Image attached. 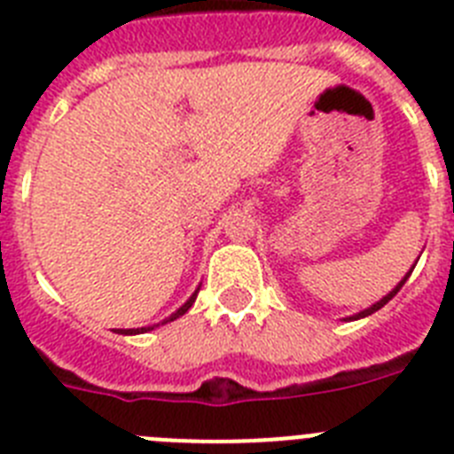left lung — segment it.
I'll list each match as a JSON object with an SVG mask.
<instances>
[{"instance_id": "8db88e82", "label": "left lung", "mask_w": 454, "mask_h": 454, "mask_svg": "<svg viewBox=\"0 0 454 454\" xmlns=\"http://www.w3.org/2000/svg\"><path fill=\"white\" fill-rule=\"evenodd\" d=\"M416 264H418V262H416ZM416 264H413V266H411V270H409V273H406V275H404V278H402V280H400V282H397V285H395V289H393V292H388V294H386V296H383V298H381V301H377V303H374V305H370V308H365V309H360V312H356V315H351V317H344V321H356V319H365V317L374 315V312H377V309H381V308H383V305L388 303L390 298H393V296H395V294L400 292V289H402V285H404V282H406V280H409V275H411V273H413V269H416Z\"/></svg>"}]
</instances>
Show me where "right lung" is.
Returning <instances> with one entry per match:
<instances>
[{
  "instance_id": "add662e5",
  "label": "right lung",
  "mask_w": 454,
  "mask_h": 454,
  "mask_svg": "<svg viewBox=\"0 0 454 454\" xmlns=\"http://www.w3.org/2000/svg\"><path fill=\"white\" fill-rule=\"evenodd\" d=\"M197 294H200V286H197L195 289V294H192V296L188 298V301H185L184 305H181L179 309H176V312H172V315L168 317V319H162L160 324H153V326H142V328H116L114 333H119V335H139V333H146V331H153V328H158V326H162V324H169V321H174V319H179V317H184L185 312H188L190 308H192V303H195V298H197Z\"/></svg>"
}]
</instances>
